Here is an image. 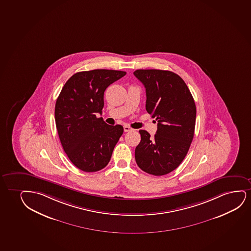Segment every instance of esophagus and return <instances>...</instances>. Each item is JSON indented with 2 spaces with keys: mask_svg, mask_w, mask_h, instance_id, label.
I'll list each match as a JSON object with an SVG mask.
<instances>
[{
  "mask_svg": "<svg viewBox=\"0 0 251 251\" xmlns=\"http://www.w3.org/2000/svg\"><path fill=\"white\" fill-rule=\"evenodd\" d=\"M133 130L132 128H130L129 126H124V130L125 132H128V131H131V130Z\"/></svg>",
  "mask_w": 251,
  "mask_h": 251,
  "instance_id": "obj_1",
  "label": "esophagus"
}]
</instances>
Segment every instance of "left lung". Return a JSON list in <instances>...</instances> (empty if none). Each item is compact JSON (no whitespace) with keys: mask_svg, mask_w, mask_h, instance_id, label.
I'll return each mask as SVG.
<instances>
[{"mask_svg":"<svg viewBox=\"0 0 251 251\" xmlns=\"http://www.w3.org/2000/svg\"><path fill=\"white\" fill-rule=\"evenodd\" d=\"M133 74L145 86L147 112L158 122L152 137L147 130H139L136 162L149 174H168L184 159L194 138V98L184 80L172 71L137 70Z\"/></svg>","mask_w":251,"mask_h":251,"instance_id":"1","label":"left lung"}]
</instances>
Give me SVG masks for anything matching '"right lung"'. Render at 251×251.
Here are the masks:
<instances>
[{"mask_svg": "<svg viewBox=\"0 0 251 251\" xmlns=\"http://www.w3.org/2000/svg\"><path fill=\"white\" fill-rule=\"evenodd\" d=\"M120 70H94L67 80L55 105V122L64 152L83 172H99L108 165L124 129L109 126L101 114L103 95L112 83L126 75Z\"/></svg>", "mask_w": 251, "mask_h": 251, "instance_id": "obj_1", "label": "right lung"}]
</instances>
